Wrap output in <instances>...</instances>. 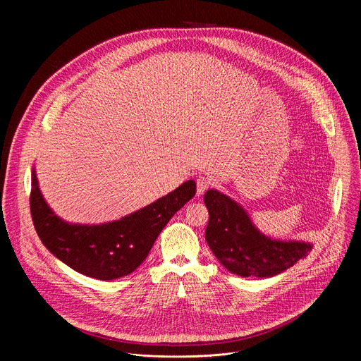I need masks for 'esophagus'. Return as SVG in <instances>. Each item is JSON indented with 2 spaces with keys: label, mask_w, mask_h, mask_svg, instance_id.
<instances>
[{
  "label": "esophagus",
  "mask_w": 361,
  "mask_h": 361,
  "mask_svg": "<svg viewBox=\"0 0 361 361\" xmlns=\"http://www.w3.org/2000/svg\"><path fill=\"white\" fill-rule=\"evenodd\" d=\"M212 185V180L207 178L205 176H198L197 177V194L201 195L204 194V191L207 190Z\"/></svg>",
  "instance_id": "esophagus-1"
}]
</instances>
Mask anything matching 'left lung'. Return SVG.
I'll return each instance as SVG.
<instances>
[{
    "label": "left lung",
    "mask_w": 361,
    "mask_h": 361,
    "mask_svg": "<svg viewBox=\"0 0 361 361\" xmlns=\"http://www.w3.org/2000/svg\"><path fill=\"white\" fill-rule=\"evenodd\" d=\"M210 220L205 228L219 262L241 277H273L293 267L310 252L312 243L273 240L255 228L238 202L217 190L204 195Z\"/></svg>",
    "instance_id": "1"
}]
</instances>
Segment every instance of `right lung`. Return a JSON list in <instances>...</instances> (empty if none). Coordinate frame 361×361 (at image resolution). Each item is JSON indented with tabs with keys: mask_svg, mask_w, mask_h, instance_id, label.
<instances>
[{
	"mask_svg": "<svg viewBox=\"0 0 361 361\" xmlns=\"http://www.w3.org/2000/svg\"><path fill=\"white\" fill-rule=\"evenodd\" d=\"M194 195L195 183L188 180L117 221L98 226L70 224L48 207L32 170L30 209L38 237L59 260L84 276L116 280L133 273L147 259L161 230Z\"/></svg>",
	"mask_w": 361,
	"mask_h": 361,
	"instance_id": "right-lung-1",
	"label": "right lung"
}]
</instances>
